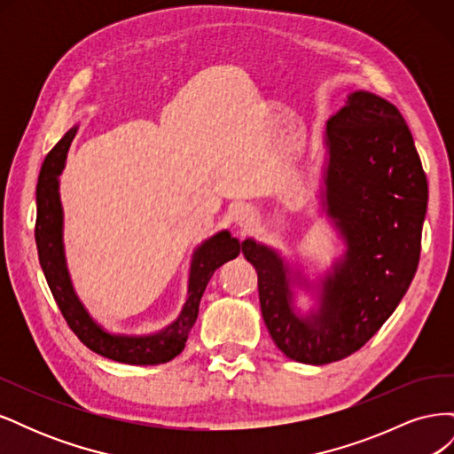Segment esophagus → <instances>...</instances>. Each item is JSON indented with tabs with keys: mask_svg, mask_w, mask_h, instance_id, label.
Returning a JSON list of instances; mask_svg holds the SVG:
<instances>
[{
	"mask_svg": "<svg viewBox=\"0 0 454 454\" xmlns=\"http://www.w3.org/2000/svg\"><path fill=\"white\" fill-rule=\"evenodd\" d=\"M254 219V212L250 208H239L235 214V222L240 227H248Z\"/></svg>",
	"mask_w": 454,
	"mask_h": 454,
	"instance_id": "1",
	"label": "esophagus"
}]
</instances>
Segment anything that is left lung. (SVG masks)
Segmentation results:
<instances>
[{
	"instance_id": "8db88e82",
	"label": "left lung",
	"mask_w": 454,
	"mask_h": 454,
	"mask_svg": "<svg viewBox=\"0 0 454 454\" xmlns=\"http://www.w3.org/2000/svg\"><path fill=\"white\" fill-rule=\"evenodd\" d=\"M324 208L347 250L322 280L320 307H294L290 269L252 239L242 254L257 270L259 305L287 358L324 365L360 350L400 305L413 280L428 184L413 136L397 107L356 90L327 121Z\"/></svg>"
}]
</instances>
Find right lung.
<instances>
[{"instance_id": "obj_1", "label": "right lung", "mask_w": 454, "mask_h": 454, "mask_svg": "<svg viewBox=\"0 0 454 454\" xmlns=\"http://www.w3.org/2000/svg\"><path fill=\"white\" fill-rule=\"evenodd\" d=\"M75 132L77 127L67 130L62 136V140L49 151L37 177L35 244L39 263L45 272L51 294L57 301L67 325L92 352L114 362L130 365L167 364L184 350L191 327L197 322L200 299L212 274L227 261L235 259L240 254L242 244L237 239H232L229 231H222L199 246L193 254V261H191L189 290L182 314L162 332L142 337L107 333L102 325L90 318L77 299L64 257V214L59 193V176L64 170L67 149L72 145Z\"/></svg>"}]
</instances>
